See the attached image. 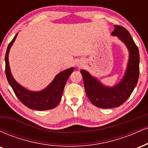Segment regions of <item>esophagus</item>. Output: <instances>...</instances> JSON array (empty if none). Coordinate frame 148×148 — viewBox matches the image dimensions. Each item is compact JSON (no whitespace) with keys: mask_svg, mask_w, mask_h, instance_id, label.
Returning <instances> with one entry per match:
<instances>
[{"mask_svg":"<svg viewBox=\"0 0 148 148\" xmlns=\"http://www.w3.org/2000/svg\"><path fill=\"white\" fill-rule=\"evenodd\" d=\"M83 65V63H82V62H78L77 63H76V66H77V67H81V66Z\"/></svg>","mask_w":148,"mask_h":148,"instance_id":"34e87169","label":"esophagus"}]
</instances>
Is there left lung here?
<instances>
[{
  "instance_id": "1",
  "label": "left lung",
  "mask_w": 148,
  "mask_h": 148,
  "mask_svg": "<svg viewBox=\"0 0 148 148\" xmlns=\"http://www.w3.org/2000/svg\"><path fill=\"white\" fill-rule=\"evenodd\" d=\"M111 35L117 37L125 44L129 51V60L126 71L118 84L109 87L81 69L86 93L90 101L95 106L111 108L122 105L130 97L136 86L139 76V51L137 46L127 30L120 25H114Z\"/></svg>"
}]
</instances>
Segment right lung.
I'll use <instances>...</instances> for the list:
<instances>
[{"instance_id": "obj_1", "label": "right lung", "mask_w": 148, "mask_h": 148, "mask_svg": "<svg viewBox=\"0 0 148 148\" xmlns=\"http://www.w3.org/2000/svg\"><path fill=\"white\" fill-rule=\"evenodd\" d=\"M16 34L8 45L5 54V74L10 86L22 103L30 109L45 111L54 108L60 102L64 88L69 76L73 72L74 67L62 71L55 76L47 88L40 91H31L21 86L15 81L12 74L9 64V52L17 37Z\"/></svg>"}]
</instances>
